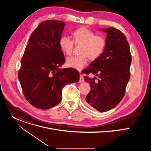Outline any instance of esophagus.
<instances>
[{
    "instance_id": "esophagus-1",
    "label": "esophagus",
    "mask_w": 151,
    "mask_h": 151,
    "mask_svg": "<svg viewBox=\"0 0 151 151\" xmlns=\"http://www.w3.org/2000/svg\"><path fill=\"white\" fill-rule=\"evenodd\" d=\"M79 82V83H82V82H84V79H83V77L82 75H80Z\"/></svg>"
}]
</instances>
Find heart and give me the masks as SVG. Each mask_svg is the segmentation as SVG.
Listing matches in <instances>:
<instances>
[{"label":"heart","instance_id":"1","mask_svg":"<svg viewBox=\"0 0 151 151\" xmlns=\"http://www.w3.org/2000/svg\"><path fill=\"white\" fill-rule=\"evenodd\" d=\"M72 35L73 40L66 35L62 36L59 40V46L64 54L70 55L73 48V42L76 45H81V55L68 58L66 61L68 67L81 70L87 64L88 57L95 60L101 55L106 46V40L85 27L76 29Z\"/></svg>","mask_w":151,"mask_h":151}]
</instances>
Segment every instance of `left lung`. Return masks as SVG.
Instances as JSON below:
<instances>
[{
	"mask_svg": "<svg viewBox=\"0 0 151 151\" xmlns=\"http://www.w3.org/2000/svg\"><path fill=\"white\" fill-rule=\"evenodd\" d=\"M107 33L103 53L86 68L84 76L91 91L85 98L87 104L100 112L115 107L122 99L130 79L132 55L125 35L114 27L100 29ZM99 77V79L96 78Z\"/></svg>",
	"mask_w": 151,
	"mask_h": 151,
	"instance_id": "obj_1",
	"label": "left lung"
}]
</instances>
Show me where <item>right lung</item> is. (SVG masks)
Here are the masks:
<instances>
[{
  "instance_id": "1",
  "label": "right lung",
  "mask_w": 151,
  "mask_h": 151,
  "mask_svg": "<svg viewBox=\"0 0 151 151\" xmlns=\"http://www.w3.org/2000/svg\"><path fill=\"white\" fill-rule=\"evenodd\" d=\"M65 23L47 20L33 31L21 59L18 78L26 100L36 108L48 109L58 104L62 89L77 82L79 73L60 69L65 62L59 46Z\"/></svg>"
}]
</instances>
